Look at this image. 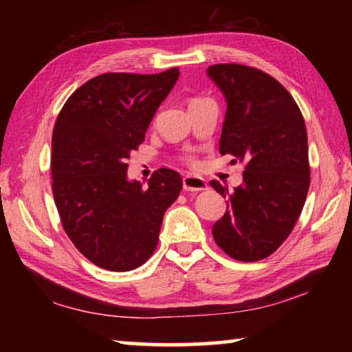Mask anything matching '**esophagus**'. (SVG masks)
<instances>
[{
	"instance_id": "esophagus-1",
	"label": "esophagus",
	"mask_w": 352,
	"mask_h": 352,
	"mask_svg": "<svg viewBox=\"0 0 352 352\" xmlns=\"http://www.w3.org/2000/svg\"><path fill=\"white\" fill-rule=\"evenodd\" d=\"M208 188L207 182L204 178L195 177V175H186L183 178V189L188 192H199V190H206Z\"/></svg>"
}]
</instances>
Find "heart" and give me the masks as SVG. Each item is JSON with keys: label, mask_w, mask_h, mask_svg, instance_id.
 Here are the masks:
<instances>
[{"label": "heart", "mask_w": 352, "mask_h": 352, "mask_svg": "<svg viewBox=\"0 0 352 352\" xmlns=\"http://www.w3.org/2000/svg\"><path fill=\"white\" fill-rule=\"evenodd\" d=\"M201 100H204V98H192L190 101H189V104H192V102H197V101H201ZM186 160H192L190 157H186Z\"/></svg>", "instance_id": "b5f03b06"}]
</instances>
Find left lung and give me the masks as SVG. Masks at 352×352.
<instances>
[{
  "label": "left lung",
  "instance_id": "1",
  "mask_svg": "<svg viewBox=\"0 0 352 352\" xmlns=\"http://www.w3.org/2000/svg\"><path fill=\"white\" fill-rule=\"evenodd\" d=\"M227 100L219 153L245 164L243 183L212 188L227 201L213 226L219 248L241 261L266 258L300 218L310 186L305 122L292 95L266 72L237 63L208 66Z\"/></svg>",
  "mask_w": 352,
  "mask_h": 352
}]
</instances>
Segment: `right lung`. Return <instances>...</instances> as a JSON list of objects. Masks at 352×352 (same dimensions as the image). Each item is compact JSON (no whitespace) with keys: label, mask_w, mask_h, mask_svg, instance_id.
I'll return each mask as SVG.
<instances>
[{"label":"right lung","mask_w":352,"mask_h":352,"mask_svg":"<svg viewBox=\"0 0 352 352\" xmlns=\"http://www.w3.org/2000/svg\"><path fill=\"white\" fill-rule=\"evenodd\" d=\"M180 71L107 72L78 87L52 131V195L66 234L94 265L126 272L153 256L166 208L180 195L178 172L160 168L144 188L125 160L145 139Z\"/></svg>","instance_id":"add662e5"}]
</instances>
